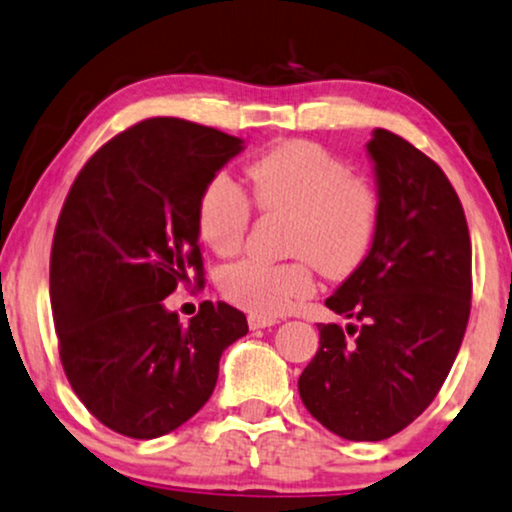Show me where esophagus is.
Segmentation results:
<instances>
[{"mask_svg":"<svg viewBox=\"0 0 512 512\" xmlns=\"http://www.w3.org/2000/svg\"><path fill=\"white\" fill-rule=\"evenodd\" d=\"M275 323H277L275 318H263V315H254V313L249 315V327H251V330H263V327H270V325H275Z\"/></svg>","mask_w":512,"mask_h":512,"instance_id":"obj_1","label":"esophagus"}]
</instances>
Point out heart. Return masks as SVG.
<instances>
[{"label":"heart","instance_id":"1","mask_svg":"<svg viewBox=\"0 0 512 512\" xmlns=\"http://www.w3.org/2000/svg\"><path fill=\"white\" fill-rule=\"evenodd\" d=\"M251 199L230 175L206 180L197 199V230L220 256L242 249L254 201L287 216L285 263L242 261L220 275V292L244 311L275 318L315 292V266L327 277L351 275L375 244L382 199L368 178L323 144L287 140L246 168Z\"/></svg>","mask_w":512,"mask_h":512}]
</instances>
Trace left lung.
Segmentation results:
<instances>
[{
    "label": "left lung",
    "mask_w": 512,
    "mask_h": 512,
    "mask_svg": "<svg viewBox=\"0 0 512 512\" xmlns=\"http://www.w3.org/2000/svg\"><path fill=\"white\" fill-rule=\"evenodd\" d=\"M382 218L375 244L325 301L358 325H318L299 394L320 425L351 441L401 432L434 401L463 344L472 244L463 204L437 163L377 128Z\"/></svg>",
    "instance_id": "1"
}]
</instances>
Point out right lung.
<instances>
[{
    "instance_id": "obj_1",
    "label": "right lung",
    "mask_w": 512,
    "mask_h": 512,
    "mask_svg": "<svg viewBox=\"0 0 512 512\" xmlns=\"http://www.w3.org/2000/svg\"><path fill=\"white\" fill-rule=\"evenodd\" d=\"M239 137L147 118L82 166L63 201L49 258V294L63 372L109 430L156 439L211 399L223 351L249 332L246 315L204 301L182 325L163 299L204 285L197 199Z\"/></svg>"
}]
</instances>
